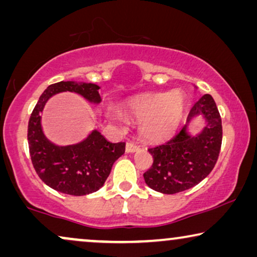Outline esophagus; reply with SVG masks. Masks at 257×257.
<instances>
[{
    "label": "esophagus",
    "mask_w": 257,
    "mask_h": 257,
    "mask_svg": "<svg viewBox=\"0 0 257 257\" xmlns=\"http://www.w3.org/2000/svg\"><path fill=\"white\" fill-rule=\"evenodd\" d=\"M125 151H126V153H135V152H137V151H139V146H137L132 143H127L126 144Z\"/></svg>",
    "instance_id": "34e87169"
}]
</instances>
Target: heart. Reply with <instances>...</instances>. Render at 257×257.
<instances>
[{
    "label": "heart",
    "instance_id": "b5f03b06",
    "mask_svg": "<svg viewBox=\"0 0 257 257\" xmlns=\"http://www.w3.org/2000/svg\"><path fill=\"white\" fill-rule=\"evenodd\" d=\"M186 107L181 92L149 93L130 100L124 108L126 118L140 121L139 132L149 142L160 143L170 139L180 126ZM111 118L120 121L118 113Z\"/></svg>",
    "mask_w": 257,
    "mask_h": 257
}]
</instances>
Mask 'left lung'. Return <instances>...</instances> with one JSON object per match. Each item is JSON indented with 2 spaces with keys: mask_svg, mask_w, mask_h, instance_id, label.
I'll use <instances>...</instances> for the list:
<instances>
[{
  "mask_svg": "<svg viewBox=\"0 0 257 257\" xmlns=\"http://www.w3.org/2000/svg\"><path fill=\"white\" fill-rule=\"evenodd\" d=\"M198 116L203 117L205 126L192 135L189 128ZM221 143L222 124L219 110L212 96L205 94L192 107L187 124L178 135L167 143L149 149L153 165L144 173L146 185L163 194H175L194 187L215 166Z\"/></svg>",
  "mask_w": 257,
  "mask_h": 257,
  "instance_id": "8db88e82",
  "label": "left lung"
}]
</instances>
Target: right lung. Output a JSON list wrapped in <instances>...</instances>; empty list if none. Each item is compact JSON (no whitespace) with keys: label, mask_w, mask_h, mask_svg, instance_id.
I'll return each mask as SVG.
<instances>
[{"label":"right lung","mask_w":257,"mask_h":257,"mask_svg":"<svg viewBox=\"0 0 257 257\" xmlns=\"http://www.w3.org/2000/svg\"><path fill=\"white\" fill-rule=\"evenodd\" d=\"M99 89L97 84L73 80L52 84L42 93L30 115L28 144L31 161L41 180L55 191L75 196L97 192L110 175L114 161L125 152V143H110L98 130L77 144L57 145L42 127L44 106L55 94L75 92L98 105L101 101Z\"/></svg>","instance_id":"1"}]
</instances>
